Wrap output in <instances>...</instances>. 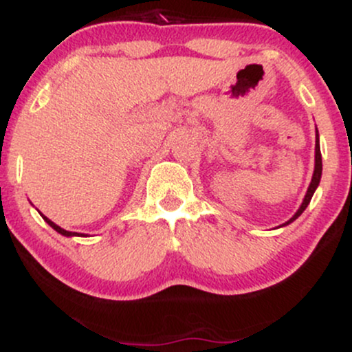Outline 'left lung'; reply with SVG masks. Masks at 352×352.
Listing matches in <instances>:
<instances>
[{
  "mask_svg": "<svg viewBox=\"0 0 352 352\" xmlns=\"http://www.w3.org/2000/svg\"><path fill=\"white\" fill-rule=\"evenodd\" d=\"M316 132H318V131H316ZM321 172H322V160H321V151H319V140H318V134H316V157H314V173H313V179H311L309 188H308V192H306V197H305V200H302L300 210H298V212L294 213V217L292 218V220L286 221L285 225L292 223V221L296 220V218L300 217L302 212H305L306 207H308L309 201H311V197H313L314 190H316V187L319 185V180H321Z\"/></svg>",
  "mask_w": 352,
  "mask_h": 352,
  "instance_id": "8db88e82",
  "label": "left lung"
}]
</instances>
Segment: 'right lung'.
<instances>
[{"label": "right lung", "instance_id": "1", "mask_svg": "<svg viewBox=\"0 0 352 352\" xmlns=\"http://www.w3.org/2000/svg\"><path fill=\"white\" fill-rule=\"evenodd\" d=\"M44 220L47 221V225H51L52 228L56 230V232L58 233H60V235H64V236H72V235H79V233H74V232H67V230H64V228H60V227H58V225L56 223H52V221L50 220V218H46V217H43ZM82 236H86V235H82Z\"/></svg>", "mask_w": 352, "mask_h": 352}]
</instances>
